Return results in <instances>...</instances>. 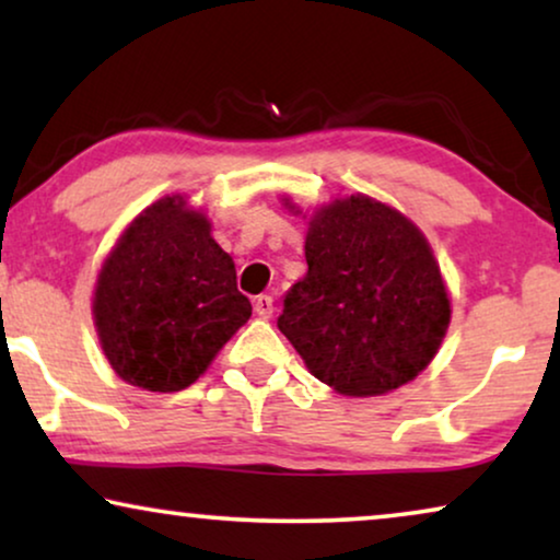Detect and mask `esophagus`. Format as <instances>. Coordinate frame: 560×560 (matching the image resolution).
Masks as SVG:
<instances>
[{"label":"esophagus","instance_id":"34e87169","mask_svg":"<svg viewBox=\"0 0 560 560\" xmlns=\"http://www.w3.org/2000/svg\"><path fill=\"white\" fill-rule=\"evenodd\" d=\"M255 313L259 318H270L272 316V295H257L255 298Z\"/></svg>","mask_w":560,"mask_h":560}]
</instances>
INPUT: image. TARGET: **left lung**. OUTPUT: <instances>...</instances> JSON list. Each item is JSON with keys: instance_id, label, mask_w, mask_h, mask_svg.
<instances>
[{"instance_id": "left-lung-1", "label": "left lung", "mask_w": 560, "mask_h": 560, "mask_svg": "<svg viewBox=\"0 0 560 560\" xmlns=\"http://www.w3.org/2000/svg\"><path fill=\"white\" fill-rule=\"evenodd\" d=\"M305 262L278 328L313 377L364 397L431 364L451 303L425 236L402 213L366 196L334 201L311 221Z\"/></svg>"}]
</instances>
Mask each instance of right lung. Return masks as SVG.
Masks as SVG:
<instances>
[{"label":"right lung","mask_w":560,"mask_h":560,"mask_svg":"<svg viewBox=\"0 0 560 560\" xmlns=\"http://www.w3.org/2000/svg\"><path fill=\"white\" fill-rule=\"evenodd\" d=\"M249 316L232 257L180 196L144 209L98 272L104 354L121 380L150 393L194 385Z\"/></svg>","instance_id":"1"}]
</instances>
